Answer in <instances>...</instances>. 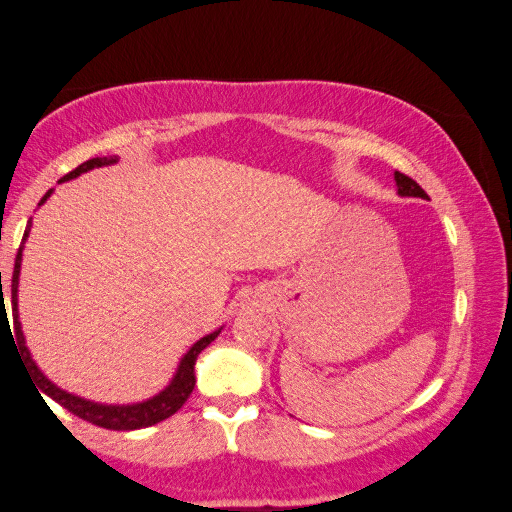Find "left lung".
<instances>
[{
    "label": "left lung",
    "mask_w": 512,
    "mask_h": 512,
    "mask_svg": "<svg viewBox=\"0 0 512 512\" xmlns=\"http://www.w3.org/2000/svg\"><path fill=\"white\" fill-rule=\"evenodd\" d=\"M395 181H397V188H399V195L401 197H422L426 199L429 195L420 188V183L413 181L410 177H406V174L401 172H395Z\"/></svg>",
    "instance_id": "8db88e82"
}]
</instances>
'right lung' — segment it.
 <instances>
[{
    "label": "right lung",
    "instance_id": "obj_1",
    "mask_svg": "<svg viewBox=\"0 0 512 512\" xmlns=\"http://www.w3.org/2000/svg\"><path fill=\"white\" fill-rule=\"evenodd\" d=\"M111 163H115V158H90V161L81 163L77 170L65 174L61 181H70L74 177H79V174L92 170V167H102V165H111ZM49 195H52V190H49L47 195L40 199V204H45ZM29 226H31V222H29ZM29 226H27V231H24L22 245L18 249V256H15V267H13V283H11L13 333H11V338L13 334L16 335L13 340H18V349H20L22 358H24V363H27V370H31L33 383L38 385L36 390L45 392L47 397H52L56 404H61L63 408L70 410V413L81 417V420H86V422L95 424V426H102V429H111V431L145 429V426H152V424L167 420V417H172L183 404H186L192 388H195L197 356L208 345H211L217 335H220V331H213V333L204 335L201 340H197L195 345L188 349V354L181 358L179 370H177V374H174V379L170 381V385H167L163 392H158V395L152 397V399L140 401V404H131V406H106V404H95V401L81 399L77 395H70V392L58 388V385H54L43 372L38 370V365L33 363L27 345H24L22 326H20V320H18V281H20V265H22V247H24V240H27V236H29ZM2 308H4V311H2V331H4V326L8 331H11V324H8V317H6V306H2ZM40 392H38V395H40Z\"/></svg>",
    "mask_w": 512,
    "mask_h": 512
}]
</instances>
